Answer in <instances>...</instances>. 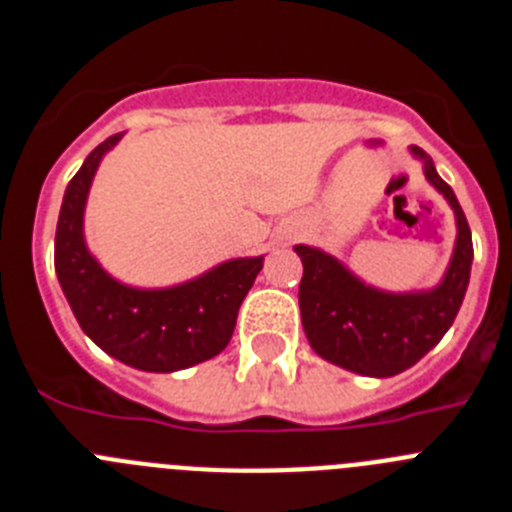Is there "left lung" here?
Segmentation results:
<instances>
[{
    "mask_svg": "<svg viewBox=\"0 0 512 512\" xmlns=\"http://www.w3.org/2000/svg\"><path fill=\"white\" fill-rule=\"evenodd\" d=\"M410 151L423 161L425 179L449 200L456 215V246L438 287L405 295L382 292L320 248L295 246L302 259V328L312 351L364 377H395L418 364L454 323L472 271V230L454 189L438 176L423 148Z\"/></svg>",
    "mask_w": 512,
    "mask_h": 512,
    "instance_id": "8db88e82",
    "label": "left lung"
}]
</instances>
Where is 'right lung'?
<instances>
[{
    "mask_svg": "<svg viewBox=\"0 0 512 512\" xmlns=\"http://www.w3.org/2000/svg\"><path fill=\"white\" fill-rule=\"evenodd\" d=\"M122 133L99 143L63 194L56 225V274L81 330L140 372H179L228 346L238 307L264 256L233 259L166 289H135L112 279L84 243V207L102 156Z\"/></svg>",
    "mask_w": 512,
    "mask_h": 512,
    "instance_id": "add662e5",
    "label": "right lung"
}]
</instances>
